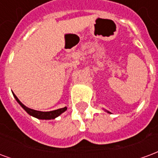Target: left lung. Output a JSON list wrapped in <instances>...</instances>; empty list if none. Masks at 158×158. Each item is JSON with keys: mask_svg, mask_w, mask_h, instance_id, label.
<instances>
[{"mask_svg": "<svg viewBox=\"0 0 158 158\" xmlns=\"http://www.w3.org/2000/svg\"><path fill=\"white\" fill-rule=\"evenodd\" d=\"M108 113H109V112H108Z\"/></svg>", "mask_w": 158, "mask_h": 158, "instance_id": "obj_1", "label": "left lung"}]
</instances>
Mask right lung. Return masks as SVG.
Returning <instances> with one entry per match:
<instances>
[{
	"mask_svg": "<svg viewBox=\"0 0 158 158\" xmlns=\"http://www.w3.org/2000/svg\"><path fill=\"white\" fill-rule=\"evenodd\" d=\"M13 94V96L15 97L16 101L19 102V104L20 106H22L23 109L25 110L27 113H29L30 116H33L36 118L39 119H54L56 118V117H58L59 115H61L62 113H64L66 110H67V106L63 107V108H60V109L54 110V111H50V112H40V111H36V110L31 109V108H29L26 106H24L20 101L19 100V98L15 96L14 93Z\"/></svg>",
	"mask_w": 158,
	"mask_h": 158,
	"instance_id": "right-lung-1",
	"label": "right lung"
}]
</instances>
